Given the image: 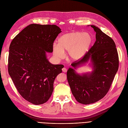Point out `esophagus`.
Listing matches in <instances>:
<instances>
[{
	"mask_svg": "<svg viewBox=\"0 0 128 128\" xmlns=\"http://www.w3.org/2000/svg\"><path fill=\"white\" fill-rule=\"evenodd\" d=\"M62 71H63V72H67V69H66V68H62Z\"/></svg>",
	"mask_w": 128,
	"mask_h": 128,
	"instance_id": "1",
	"label": "esophagus"
}]
</instances>
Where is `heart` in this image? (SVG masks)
Returning <instances> with one entry per match:
<instances>
[{"label": "heart", "mask_w": 128, "mask_h": 128, "mask_svg": "<svg viewBox=\"0 0 128 128\" xmlns=\"http://www.w3.org/2000/svg\"><path fill=\"white\" fill-rule=\"evenodd\" d=\"M92 37L88 32H73L60 36L58 44L52 46L54 57L60 60L64 56V52L68 51V57L72 61L82 59L88 52L92 42Z\"/></svg>", "instance_id": "obj_1"}]
</instances>
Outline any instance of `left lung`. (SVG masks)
<instances>
[{"label": "left lung", "instance_id": "8db88e82", "mask_svg": "<svg viewBox=\"0 0 128 128\" xmlns=\"http://www.w3.org/2000/svg\"><path fill=\"white\" fill-rule=\"evenodd\" d=\"M91 26L96 32V41L81 60L73 62L67 72V78L73 96L79 103L90 104L106 94L117 73L119 59L114 40L98 27ZM90 60L91 72L79 74L75 70Z\"/></svg>", "mask_w": 128, "mask_h": 128}]
</instances>
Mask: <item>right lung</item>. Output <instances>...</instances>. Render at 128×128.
Listing matches in <instances>:
<instances>
[{"instance_id":"right-lung-1","label":"right lung","mask_w":128,"mask_h":128,"mask_svg":"<svg viewBox=\"0 0 128 128\" xmlns=\"http://www.w3.org/2000/svg\"><path fill=\"white\" fill-rule=\"evenodd\" d=\"M61 32L56 25L32 24L12 40L9 46L8 72L21 96L29 102L42 104L48 101L53 83L63 65L49 62L46 53Z\"/></svg>"}]
</instances>
